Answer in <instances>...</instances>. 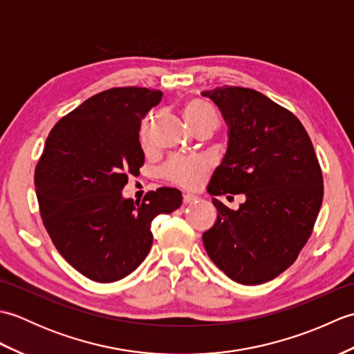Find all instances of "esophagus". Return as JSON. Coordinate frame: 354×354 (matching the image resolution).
Returning <instances> with one entry per match:
<instances>
[{"mask_svg": "<svg viewBox=\"0 0 354 354\" xmlns=\"http://www.w3.org/2000/svg\"><path fill=\"white\" fill-rule=\"evenodd\" d=\"M198 201V196L194 194H184V204H193V202Z\"/></svg>", "mask_w": 354, "mask_h": 354, "instance_id": "1", "label": "esophagus"}]
</instances>
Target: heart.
I'll list each match as a JSON object with an SVG mask.
<instances>
[{
    "label": "heart",
    "instance_id": "b5f03b06",
    "mask_svg": "<svg viewBox=\"0 0 354 354\" xmlns=\"http://www.w3.org/2000/svg\"><path fill=\"white\" fill-rule=\"evenodd\" d=\"M184 115L194 131L213 132L219 126V112L212 103L201 99H193L185 104ZM152 122L147 120L141 127L142 145L149 142V133ZM209 171V164L204 158H183L176 156L165 162L162 175L169 183L183 187V189H198L204 183L207 173Z\"/></svg>",
    "mask_w": 354,
    "mask_h": 354
}]
</instances>
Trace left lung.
Returning a JSON list of instances; mask_svg holds the SVG:
<instances>
[{
  "label": "left lung",
  "instance_id": "1",
  "mask_svg": "<svg viewBox=\"0 0 354 354\" xmlns=\"http://www.w3.org/2000/svg\"><path fill=\"white\" fill-rule=\"evenodd\" d=\"M202 95L230 127L228 150L208 192L246 198L239 209L213 199L217 221L202 236L204 246L231 280L266 283L297 260L312 234L324 194L321 165L301 122L266 95L242 86Z\"/></svg>",
  "mask_w": 354,
  "mask_h": 354
}]
</instances>
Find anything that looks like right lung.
I'll return each instance as SVG.
<instances>
[{
	"mask_svg": "<svg viewBox=\"0 0 354 354\" xmlns=\"http://www.w3.org/2000/svg\"><path fill=\"white\" fill-rule=\"evenodd\" d=\"M158 89L111 88L62 117L35 169L36 196L51 242L82 275L122 280L152 248L150 225L181 207L183 194L161 187L142 202L123 199L127 176L145 164L141 120L161 100Z\"/></svg>",
	"mask_w": 354,
	"mask_h": 354,
	"instance_id": "1",
	"label": "right lung"
}]
</instances>
